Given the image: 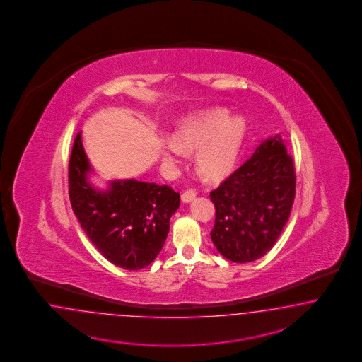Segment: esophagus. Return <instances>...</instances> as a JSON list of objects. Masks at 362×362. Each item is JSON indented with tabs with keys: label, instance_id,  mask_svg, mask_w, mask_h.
<instances>
[{
	"label": "esophagus",
	"instance_id": "1",
	"mask_svg": "<svg viewBox=\"0 0 362 362\" xmlns=\"http://www.w3.org/2000/svg\"><path fill=\"white\" fill-rule=\"evenodd\" d=\"M197 197V189H192V188H189V189H187L185 191L183 194H182V202L183 203H189L191 200H194Z\"/></svg>",
	"mask_w": 362,
	"mask_h": 362
}]
</instances>
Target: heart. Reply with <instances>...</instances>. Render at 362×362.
I'll use <instances>...</instances> for the list:
<instances>
[{
    "instance_id": "b5f03b06",
    "label": "heart",
    "mask_w": 362,
    "mask_h": 362,
    "mask_svg": "<svg viewBox=\"0 0 362 362\" xmlns=\"http://www.w3.org/2000/svg\"><path fill=\"white\" fill-rule=\"evenodd\" d=\"M245 124L241 118H230L227 111L216 110L186 122L175 132V141L163 146V158L174 162L185 151L200 150L197 165L203 174L219 177L230 171L240 151Z\"/></svg>"
}]
</instances>
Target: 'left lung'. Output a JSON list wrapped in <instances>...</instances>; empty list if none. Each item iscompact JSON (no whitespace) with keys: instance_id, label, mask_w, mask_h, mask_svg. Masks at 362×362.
I'll list each match as a JSON object with an SVG mask.
<instances>
[{"instance_id":"left-lung-1","label":"left lung","mask_w":362,"mask_h":362,"mask_svg":"<svg viewBox=\"0 0 362 362\" xmlns=\"http://www.w3.org/2000/svg\"><path fill=\"white\" fill-rule=\"evenodd\" d=\"M295 194L293 159L276 134L209 194L216 209L211 230L216 250L233 263L260 259L281 235Z\"/></svg>"}]
</instances>
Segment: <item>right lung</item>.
I'll return each instance as SVG.
<instances>
[{
    "instance_id": "right-lung-1",
    "label": "right lung",
    "mask_w": 362,
    "mask_h": 362,
    "mask_svg": "<svg viewBox=\"0 0 362 362\" xmlns=\"http://www.w3.org/2000/svg\"><path fill=\"white\" fill-rule=\"evenodd\" d=\"M91 165L78 132L69 162V197L81 227L103 257L129 271L150 265L162 251L180 195L170 186L112 180L106 191L88 182Z\"/></svg>"
}]
</instances>
